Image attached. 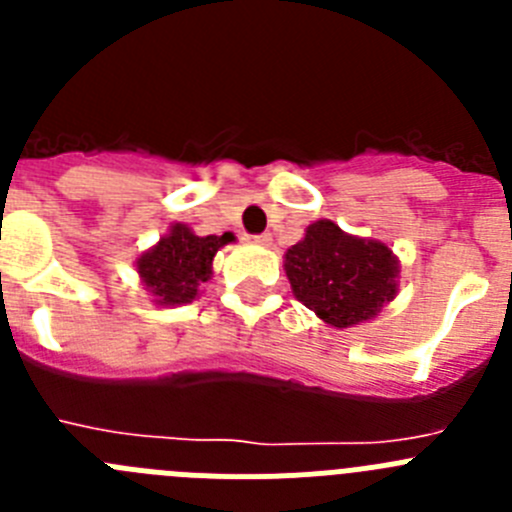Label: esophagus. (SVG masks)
Instances as JSON below:
<instances>
[{
	"label": "esophagus",
	"instance_id": "esophagus-1",
	"mask_svg": "<svg viewBox=\"0 0 512 512\" xmlns=\"http://www.w3.org/2000/svg\"><path fill=\"white\" fill-rule=\"evenodd\" d=\"M253 241L261 243V246H269V243H271V233H259V235H253Z\"/></svg>",
	"mask_w": 512,
	"mask_h": 512
}]
</instances>
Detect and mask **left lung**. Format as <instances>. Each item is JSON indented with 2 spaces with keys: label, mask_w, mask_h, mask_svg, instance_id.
I'll return each mask as SVG.
<instances>
[{
  "label": "left lung",
  "mask_w": 512,
  "mask_h": 512,
  "mask_svg": "<svg viewBox=\"0 0 512 512\" xmlns=\"http://www.w3.org/2000/svg\"><path fill=\"white\" fill-rule=\"evenodd\" d=\"M284 259L297 300L336 328L374 318L395 297L397 261L390 248L346 235L330 220L312 223Z\"/></svg>",
  "instance_id": "8db88e82"
}]
</instances>
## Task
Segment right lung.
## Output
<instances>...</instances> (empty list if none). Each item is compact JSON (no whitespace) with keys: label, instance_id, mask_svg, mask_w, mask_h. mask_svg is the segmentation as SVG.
I'll return each mask as SVG.
<instances>
[{"label":"right lung","instance_id":"1","mask_svg":"<svg viewBox=\"0 0 512 512\" xmlns=\"http://www.w3.org/2000/svg\"><path fill=\"white\" fill-rule=\"evenodd\" d=\"M233 241V235H194L187 225L176 223L156 248L138 261V271L146 287L164 305L192 302L197 287L210 279V264L217 248Z\"/></svg>","mask_w":512,"mask_h":512}]
</instances>
